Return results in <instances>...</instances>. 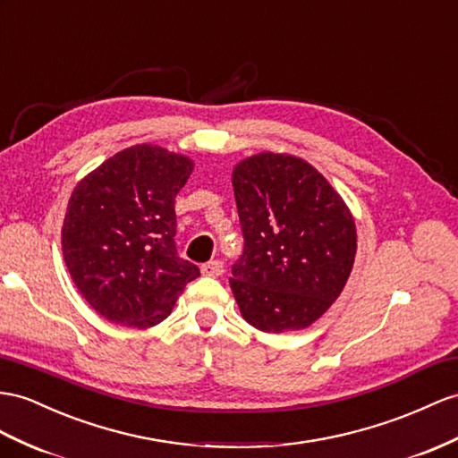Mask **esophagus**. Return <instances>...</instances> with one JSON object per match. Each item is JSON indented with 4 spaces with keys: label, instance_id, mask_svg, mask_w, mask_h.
Here are the masks:
<instances>
[{
    "label": "esophagus",
    "instance_id": "esophagus-1",
    "mask_svg": "<svg viewBox=\"0 0 458 458\" xmlns=\"http://www.w3.org/2000/svg\"><path fill=\"white\" fill-rule=\"evenodd\" d=\"M201 273L205 276H220L225 273V263L222 261H208L205 265H201Z\"/></svg>",
    "mask_w": 458,
    "mask_h": 458
}]
</instances>
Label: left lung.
Returning a JSON list of instances; mask_svg holds the SVG:
<instances>
[{"label":"left lung","instance_id":"obj_1","mask_svg":"<svg viewBox=\"0 0 458 458\" xmlns=\"http://www.w3.org/2000/svg\"><path fill=\"white\" fill-rule=\"evenodd\" d=\"M243 255L230 288L263 333L308 329L341 296L356 259V222L325 175L286 152H257L232 170Z\"/></svg>","mask_w":458,"mask_h":458}]
</instances>
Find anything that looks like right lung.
<instances>
[{
    "label": "right lung",
    "instance_id": "1",
    "mask_svg": "<svg viewBox=\"0 0 458 458\" xmlns=\"http://www.w3.org/2000/svg\"><path fill=\"white\" fill-rule=\"evenodd\" d=\"M193 166L190 157L140 143L75 185L62 226L64 259L81 296L106 321L155 327L199 276L174 245V201Z\"/></svg>",
    "mask_w": 458,
    "mask_h": 458
}]
</instances>
